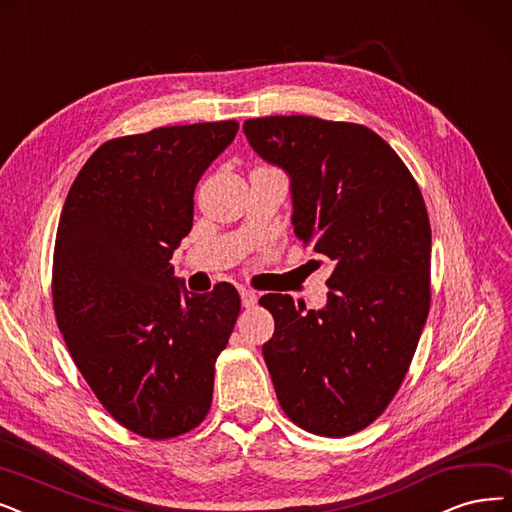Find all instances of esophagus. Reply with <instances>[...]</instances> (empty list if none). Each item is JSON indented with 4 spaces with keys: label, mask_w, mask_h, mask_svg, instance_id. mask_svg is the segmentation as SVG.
Segmentation results:
<instances>
[{
    "label": "esophagus",
    "mask_w": 512,
    "mask_h": 512,
    "mask_svg": "<svg viewBox=\"0 0 512 512\" xmlns=\"http://www.w3.org/2000/svg\"><path fill=\"white\" fill-rule=\"evenodd\" d=\"M239 294H241V304L245 306V309H250V306L256 304V298H258V296H256L252 290H245V288H243V290H239Z\"/></svg>",
    "instance_id": "1"
}]
</instances>
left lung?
Wrapping results in <instances>:
<instances>
[{
    "label": "left lung",
    "mask_w": 512,
    "mask_h": 512,
    "mask_svg": "<svg viewBox=\"0 0 512 512\" xmlns=\"http://www.w3.org/2000/svg\"><path fill=\"white\" fill-rule=\"evenodd\" d=\"M250 147L290 178L292 224L330 258L327 302L260 298L277 399L304 431L353 435L395 397L431 306V224L410 170L365 126L309 115L243 124Z\"/></svg>",
    "instance_id": "1"
}]
</instances>
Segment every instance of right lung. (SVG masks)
<instances>
[{
	"mask_svg": "<svg viewBox=\"0 0 512 512\" xmlns=\"http://www.w3.org/2000/svg\"><path fill=\"white\" fill-rule=\"evenodd\" d=\"M237 130L231 119L109 140L60 214L58 327L98 401L140 437L189 433L210 410L214 363L241 300L231 283L187 292L170 258L193 227L199 178Z\"/></svg>",
	"mask_w": 512,
	"mask_h": 512,
	"instance_id": "add662e5",
	"label": "right lung"
}]
</instances>
